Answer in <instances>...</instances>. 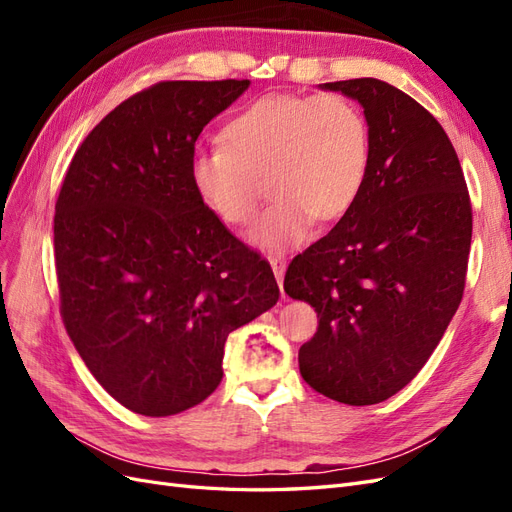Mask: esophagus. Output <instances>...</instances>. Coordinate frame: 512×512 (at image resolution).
<instances>
[{
  "instance_id": "esophagus-1",
  "label": "esophagus",
  "mask_w": 512,
  "mask_h": 512,
  "mask_svg": "<svg viewBox=\"0 0 512 512\" xmlns=\"http://www.w3.org/2000/svg\"><path fill=\"white\" fill-rule=\"evenodd\" d=\"M269 262H271V269L275 273V280H277V284H280V288H282V297H286L284 286H282L284 273H286V260H284V256H271Z\"/></svg>"
}]
</instances>
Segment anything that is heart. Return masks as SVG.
Returning a JSON list of instances; mask_svg holds the SVG:
<instances>
[{"label": "heart", "instance_id": "obj_1", "mask_svg": "<svg viewBox=\"0 0 512 512\" xmlns=\"http://www.w3.org/2000/svg\"><path fill=\"white\" fill-rule=\"evenodd\" d=\"M369 156L367 119L346 96H265L226 123L222 147L194 153L190 179L228 226L254 220L265 181L273 200L250 241L284 252L309 237L316 218L331 222L354 205Z\"/></svg>", "mask_w": 512, "mask_h": 512}]
</instances>
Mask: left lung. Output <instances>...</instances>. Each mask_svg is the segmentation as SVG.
I'll return each instance as SVG.
<instances>
[{
  "mask_svg": "<svg viewBox=\"0 0 512 512\" xmlns=\"http://www.w3.org/2000/svg\"><path fill=\"white\" fill-rule=\"evenodd\" d=\"M320 87L363 106L369 168L344 218L294 256L284 290L320 318L299 350L303 380L339 404L371 406L404 389L453 320L472 205L455 147L427 108L378 79Z\"/></svg>",
  "mask_w": 512,
  "mask_h": 512,
  "instance_id": "1",
  "label": "left lung"
}]
</instances>
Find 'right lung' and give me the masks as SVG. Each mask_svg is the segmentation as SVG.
<instances>
[{"label": "right lung", "mask_w": 512, "mask_h": 512, "mask_svg": "<svg viewBox=\"0 0 512 512\" xmlns=\"http://www.w3.org/2000/svg\"><path fill=\"white\" fill-rule=\"evenodd\" d=\"M250 81H162L76 149L55 205L61 318L106 393L143 416L205 401L226 337L271 309L265 258L200 203L190 162L207 123Z\"/></svg>", "instance_id": "obj_1"}]
</instances>
